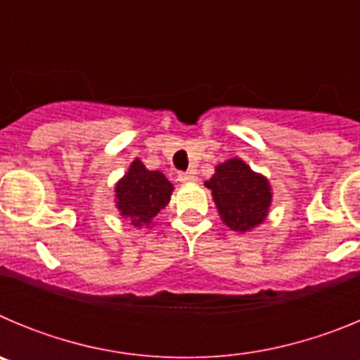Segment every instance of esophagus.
Here are the masks:
<instances>
[{
	"label": "esophagus",
	"mask_w": 360,
	"mask_h": 360,
	"mask_svg": "<svg viewBox=\"0 0 360 360\" xmlns=\"http://www.w3.org/2000/svg\"><path fill=\"white\" fill-rule=\"evenodd\" d=\"M178 182H182V184H193L196 182V174L195 173H180L178 174Z\"/></svg>",
	"instance_id": "esophagus-1"
}]
</instances>
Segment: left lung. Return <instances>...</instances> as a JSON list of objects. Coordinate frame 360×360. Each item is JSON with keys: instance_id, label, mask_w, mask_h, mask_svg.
Segmentation results:
<instances>
[{"instance_id": "8db88e82", "label": "left lung", "mask_w": 360, "mask_h": 360, "mask_svg": "<svg viewBox=\"0 0 360 360\" xmlns=\"http://www.w3.org/2000/svg\"><path fill=\"white\" fill-rule=\"evenodd\" d=\"M205 187L211 189L219 218L231 231L249 232L269 216L272 205L270 182L241 158H229L216 165Z\"/></svg>"}]
</instances>
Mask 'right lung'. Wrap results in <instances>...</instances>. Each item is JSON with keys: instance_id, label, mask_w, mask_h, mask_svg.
Instances as JSON below:
<instances>
[{"instance_id": "right-lung-1", "label": "right lung", "mask_w": 360, "mask_h": 360, "mask_svg": "<svg viewBox=\"0 0 360 360\" xmlns=\"http://www.w3.org/2000/svg\"><path fill=\"white\" fill-rule=\"evenodd\" d=\"M173 184L160 171H149L139 158L115 184V207L133 227L149 229L158 212L169 203Z\"/></svg>"}]
</instances>
